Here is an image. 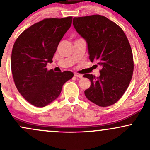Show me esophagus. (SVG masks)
<instances>
[{"label": "esophagus", "mask_w": 150, "mask_h": 150, "mask_svg": "<svg viewBox=\"0 0 150 150\" xmlns=\"http://www.w3.org/2000/svg\"><path fill=\"white\" fill-rule=\"evenodd\" d=\"M74 75H75V77H79V78H82V74H80V73H75V74H74Z\"/></svg>", "instance_id": "esophagus-1"}]
</instances>
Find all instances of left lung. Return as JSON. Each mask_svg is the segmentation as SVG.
I'll return each instance as SVG.
<instances>
[{
    "label": "left lung",
    "mask_w": 150,
    "mask_h": 150,
    "mask_svg": "<svg viewBox=\"0 0 150 150\" xmlns=\"http://www.w3.org/2000/svg\"><path fill=\"white\" fill-rule=\"evenodd\" d=\"M73 24L87 43L89 60L101 68L99 77L83 75L91 81L85 91L86 97L102 107L114 104L128 89L133 73L128 38L117 24L100 15L74 18Z\"/></svg>",
    "instance_id": "1"
}]
</instances>
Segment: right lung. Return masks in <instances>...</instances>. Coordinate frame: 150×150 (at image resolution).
Listing matches in <instances>:
<instances>
[{"label": "right lung", "instance_id": "right-lung-1", "mask_svg": "<svg viewBox=\"0 0 150 150\" xmlns=\"http://www.w3.org/2000/svg\"><path fill=\"white\" fill-rule=\"evenodd\" d=\"M73 17L46 18L34 24L18 37L11 55V70L18 92L31 104L44 107L61 94L73 73H55L46 65L53 57Z\"/></svg>", "mask_w": 150, "mask_h": 150}]
</instances>
